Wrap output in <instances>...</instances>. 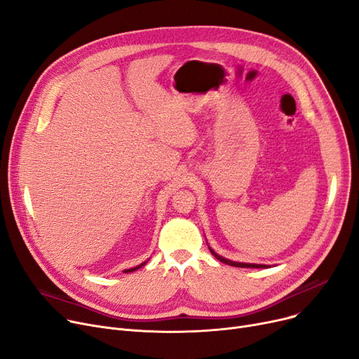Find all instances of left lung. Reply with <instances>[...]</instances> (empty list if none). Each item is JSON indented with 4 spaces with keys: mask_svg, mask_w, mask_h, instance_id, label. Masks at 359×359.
Listing matches in <instances>:
<instances>
[{
    "mask_svg": "<svg viewBox=\"0 0 359 359\" xmlns=\"http://www.w3.org/2000/svg\"><path fill=\"white\" fill-rule=\"evenodd\" d=\"M210 250H211V253H212V255H214L219 262L225 263V265L236 266V268H266V266H263V265H255V263H240V262H233V260H229V259H224L222 256L217 255L212 249H210Z\"/></svg>",
    "mask_w": 359,
    "mask_h": 359,
    "instance_id": "obj_1",
    "label": "left lung"
}]
</instances>
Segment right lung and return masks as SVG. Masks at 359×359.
Returning <instances> with one entry per match:
<instances>
[{
  "label": "right lung",
  "mask_w": 359,
  "mask_h": 359,
  "mask_svg": "<svg viewBox=\"0 0 359 359\" xmlns=\"http://www.w3.org/2000/svg\"><path fill=\"white\" fill-rule=\"evenodd\" d=\"M145 265V263H142V265H140V266H137V268H132V269H126L125 272H132V271H137L138 268H141V266H144Z\"/></svg>",
  "instance_id": "right-lung-1"
}]
</instances>
